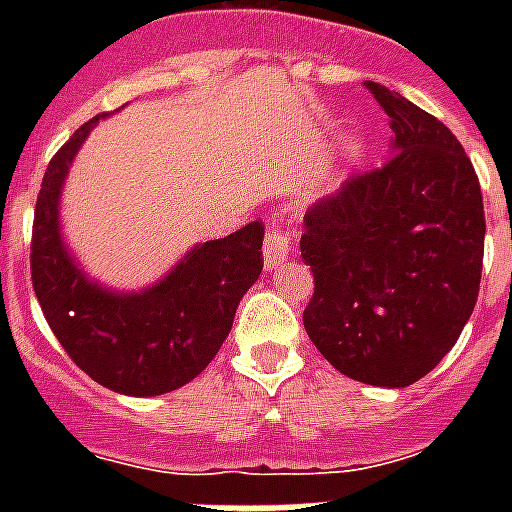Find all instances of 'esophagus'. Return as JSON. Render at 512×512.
Listing matches in <instances>:
<instances>
[{
	"label": "esophagus",
	"mask_w": 512,
	"mask_h": 512,
	"mask_svg": "<svg viewBox=\"0 0 512 512\" xmlns=\"http://www.w3.org/2000/svg\"><path fill=\"white\" fill-rule=\"evenodd\" d=\"M289 244H292V233L289 228H284L281 223H273L265 233V241H263V257H265V265L273 268L276 263H281L284 257L289 255Z\"/></svg>",
	"instance_id": "esophagus-1"
}]
</instances>
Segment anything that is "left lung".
Wrapping results in <instances>:
<instances>
[{"instance_id": "1", "label": "left lung", "mask_w": 512, "mask_h": 512, "mask_svg": "<svg viewBox=\"0 0 512 512\" xmlns=\"http://www.w3.org/2000/svg\"><path fill=\"white\" fill-rule=\"evenodd\" d=\"M366 87L390 116L393 154L305 212L300 255L316 287L303 324L345 377L406 388L452 350L476 308L484 196L444 122Z\"/></svg>"}]
</instances>
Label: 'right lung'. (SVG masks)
<instances>
[{
    "label": "right lung",
    "mask_w": 512,
    "mask_h": 512,
    "mask_svg": "<svg viewBox=\"0 0 512 512\" xmlns=\"http://www.w3.org/2000/svg\"><path fill=\"white\" fill-rule=\"evenodd\" d=\"M98 119L82 124L44 170L31 233V284L44 319L82 372L124 396H162L191 382L228 337L239 300L263 271L265 225L255 220L199 244L140 295L92 284L63 247L58 201L68 167Z\"/></svg>",
    "instance_id": "add662e5"
}]
</instances>
